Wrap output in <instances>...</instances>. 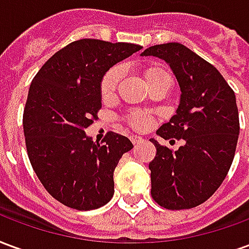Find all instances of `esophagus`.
Listing matches in <instances>:
<instances>
[{
    "mask_svg": "<svg viewBox=\"0 0 249 249\" xmlns=\"http://www.w3.org/2000/svg\"><path fill=\"white\" fill-rule=\"evenodd\" d=\"M130 141L133 142V145H139L142 142V139L139 137V136H130Z\"/></svg>",
    "mask_w": 249,
    "mask_h": 249,
    "instance_id": "34e87169",
    "label": "esophagus"
}]
</instances>
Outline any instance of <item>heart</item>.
<instances>
[{
    "mask_svg": "<svg viewBox=\"0 0 249 249\" xmlns=\"http://www.w3.org/2000/svg\"><path fill=\"white\" fill-rule=\"evenodd\" d=\"M121 76H123V71H121V68H119V66H114L112 69H109L104 74V77L101 78V84H100V93H101L103 100H109V98L113 97L114 92L117 89V85H119L120 80H121ZM144 77H145L149 88H151L152 85H155L156 82H159L162 78L169 77V74L162 68L151 66V68L145 69ZM126 121L135 129L145 130L151 126L153 119H152L151 114L146 113V112L135 110V112H132V113L126 116Z\"/></svg>",
    "mask_w": 249,
    "mask_h": 249,
    "instance_id": "1",
    "label": "heart"
}]
</instances>
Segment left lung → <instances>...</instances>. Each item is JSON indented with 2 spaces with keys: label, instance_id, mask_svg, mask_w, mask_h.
Instances as JSON below:
<instances>
[{
  "label": "left lung",
  "instance_id": "obj_1",
  "mask_svg": "<svg viewBox=\"0 0 249 249\" xmlns=\"http://www.w3.org/2000/svg\"><path fill=\"white\" fill-rule=\"evenodd\" d=\"M141 56L167 62L181 90L176 114L156 133L185 141L172 151L151 140L152 197L172 211L197 207L221 185L235 157L240 130L235 92L212 64L178 42L151 46Z\"/></svg>",
  "mask_w": 249,
  "mask_h": 249
}]
</instances>
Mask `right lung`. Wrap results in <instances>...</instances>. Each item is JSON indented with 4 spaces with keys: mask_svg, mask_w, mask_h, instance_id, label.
I'll return each instance as SVG.
<instances>
[{
    "mask_svg": "<svg viewBox=\"0 0 249 249\" xmlns=\"http://www.w3.org/2000/svg\"><path fill=\"white\" fill-rule=\"evenodd\" d=\"M141 48L74 41L54 53L30 84L22 119L28 156L46 191L69 208L97 209L113 197L114 169L133 144L114 132L93 142L85 128L101 109L104 74Z\"/></svg>",
    "mask_w": 249,
    "mask_h": 249,
    "instance_id": "obj_1",
    "label": "right lung"
}]
</instances>
